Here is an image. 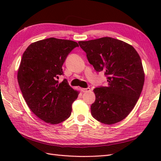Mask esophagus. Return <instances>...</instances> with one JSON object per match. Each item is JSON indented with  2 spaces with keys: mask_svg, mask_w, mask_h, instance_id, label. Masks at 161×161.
<instances>
[{
  "mask_svg": "<svg viewBox=\"0 0 161 161\" xmlns=\"http://www.w3.org/2000/svg\"><path fill=\"white\" fill-rule=\"evenodd\" d=\"M81 91H82L83 93H86V92H89V91H91V88H90L89 87L86 88H81Z\"/></svg>",
  "mask_w": 161,
  "mask_h": 161,
  "instance_id": "esophagus-1",
  "label": "esophagus"
}]
</instances>
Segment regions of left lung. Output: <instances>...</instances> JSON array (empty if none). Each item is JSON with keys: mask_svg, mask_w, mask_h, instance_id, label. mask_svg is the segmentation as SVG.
Returning <instances> with one entry per match:
<instances>
[{"mask_svg": "<svg viewBox=\"0 0 161 161\" xmlns=\"http://www.w3.org/2000/svg\"><path fill=\"white\" fill-rule=\"evenodd\" d=\"M88 62L98 73L104 72L107 86L94 88L91 115L106 125L120 122L135 107L141 94L145 74L139 54L122 41L102 37L79 42Z\"/></svg>", "mask_w": 161, "mask_h": 161, "instance_id": "1", "label": "left lung"}]
</instances>
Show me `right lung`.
<instances>
[{"label": "right lung", "instance_id": "1", "mask_svg": "<svg viewBox=\"0 0 161 161\" xmlns=\"http://www.w3.org/2000/svg\"><path fill=\"white\" fill-rule=\"evenodd\" d=\"M78 43L73 41L49 38L33 43L24 52L18 70V82L23 96L39 118L55 125L70 116L72 104L79 93L63 75L62 66Z\"/></svg>", "mask_w": 161, "mask_h": 161}]
</instances>
